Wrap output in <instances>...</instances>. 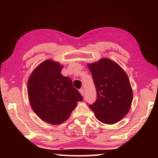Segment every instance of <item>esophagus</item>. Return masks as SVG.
<instances>
[{
    "mask_svg": "<svg viewBox=\"0 0 158 158\" xmlns=\"http://www.w3.org/2000/svg\"><path fill=\"white\" fill-rule=\"evenodd\" d=\"M79 92H80V93H81V94L84 96V89H79Z\"/></svg>",
    "mask_w": 158,
    "mask_h": 158,
    "instance_id": "1",
    "label": "esophagus"
}]
</instances>
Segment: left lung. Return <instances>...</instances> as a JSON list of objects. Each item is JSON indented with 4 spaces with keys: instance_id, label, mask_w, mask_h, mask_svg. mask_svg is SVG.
I'll list each match as a JSON object with an SVG mask.
<instances>
[{
    "instance_id": "obj_1",
    "label": "left lung",
    "mask_w": 158,
    "mask_h": 158,
    "mask_svg": "<svg viewBox=\"0 0 158 158\" xmlns=\"http://www.w3.org/2000/svg\"><path fill=\"white\" fill-rule=\"evenodd\" d=\"M97 99L89 107L98 121L106 124L118 122L127 114L132 101L128 77L117 63L102 58L89 65Z\"/></svg>"
}]
</instances>
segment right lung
<instances>
[{
	"mask_svg": "<svg viewBox=\"0 0 158 158\" xmlns=\"http://www.w3.org/2000/svg\"><path fill=\"white\" fill-rule=\"evenodd\" d=\"M62 68L57 62L45 60L35 69L28 81L32 109L42 121L53 125L66 121L77 102L83 100L71 79L60 74Z\"/></svg>",
	"mask_w": 158,
	"mask_h": 158,
	"instance_id": "add662e5",
	"label": "right lung"
}]
</instances>
